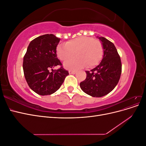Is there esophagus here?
<instances>
[{"instance_id": "1", "label": "esophagus", "mask_w": 146, "mask_h": 146, "mask_svg": "<svg viewBox=\"0 0 146 146\" xmlns=\"http://www.w3.org/2000/svg\"><path fill=\"white\" fill-rule=\"evenodd\" d=\"M69 74H75L76 73V70H69Z\"/></svg>"}]
</instances>
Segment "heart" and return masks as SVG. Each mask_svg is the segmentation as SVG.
<instances>
[{
	"label": "heart",
	"instance_id": "b5f03b06",
	"mask_svg": "<svg viewBox=\"0 0 146 146\" xmlns=\"http://www.w3.org/2000/svg\"><path fill=\"white\" fill-rule=\"evenodd\" d=\"M56 52L61 61H66L72 57L75 53L77 55L76 58L69 59L64 63L66 69H77L86 66L91 68L98 65L102 59L104 47L99 39L82 36L70 39L66 43L60 44Z\"/></svg>",
	"mask_w": 146,
	"mask_h": 146
}]
</instances>
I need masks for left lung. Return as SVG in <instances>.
Masks as SVG:
<instances>
[{"label":"left lung","instance_id":"1","mask_svg":"<svg viewBox=\"0 0 146 146\" xmlns=\"http://www.w3.org/2000/svg\"><path fill=\"white\" fill-rule=\"evenodd\" d=\"M104 47V56L100 63L90 71L80 83L82 91L92 97H102L116 87L122 72L120 56L114 44L104 37H99Z\"/></svg>","mask_w":146,"mask_h":146}]
</instances>
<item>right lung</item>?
<instances>
[{"label": "right lung", "mask_w": 146, "mask_h": 146, "mask_svg": "<svg viewBox=\"0 0 146 146\" xmlns=\"http://www.w3.org/2000/svg\"><path fill=\"white\" fill-rule=\"evenodd\" d=\"M60 41L53 34L41 35L30 42L24 56L25 80L31 89L39 95L54 93L69 75L56 56V48ZM58 65L60 66L59 69L49 71Z\"/></svg>", "instance_id": "obj_1"}]
</instances>
